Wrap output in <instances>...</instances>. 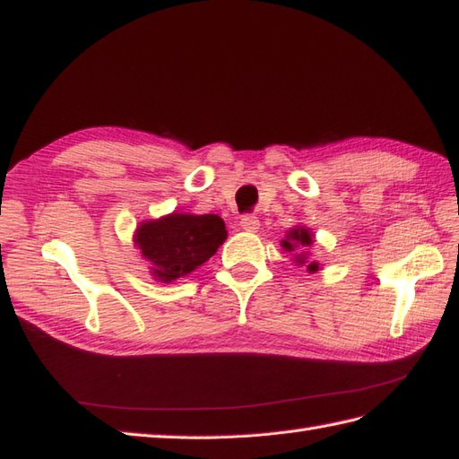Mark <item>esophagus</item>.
Returning a JSON list of instances; mask_svg holds the SVG:
<instances>
[{"label":"esophagus","mask_w":459,"mask_h":459,"mask_svg":"<svg viewBox=\"0 0 459 459\" xmlns=\"http://www.w3.org/2000/svg\"><path fill=\"white\" fill-rule=\"evenodd\" d=\"M240 227L245 229L247 232H256L258 227H260V221H258L256 214H242Z\"/></svg>","instance_id":"1"}]
</instances>
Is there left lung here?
Segmentation results:
<instances>
[{
  "label": "left lung",
  "mask_w": 459,
  "mask_h": 459,
  "mask_svg": "<svg viewBox=\"0 0 459 459\" xmlns=\"http://www.w3.org/2000/svg\"><path fill=\"white\" fill-rule=\"evenodd\" d=\"M296 245H301V247H309L311 245V235L307 229H294L288 232V240H281V247L288 248V250H294ZM296 262H299V264H304L306 262V256L298 255L296 256ZM309 270H317V264L316 262H311V264L307 266Z\"/></svg>",
  "instance_id": "1"
}]
</instances>
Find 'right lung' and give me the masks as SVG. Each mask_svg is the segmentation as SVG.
<instances>
[{"mask_svg": "<svg viewBox=\"0 0 459 459\" xmlns=\"http://www.w3.org/2000/svg\"><path fill=\"white\" fill-rule=\"evenodd\" d=\"M224 238L227 229L217 214L173 212L142 224L135 245L153 264V276L171 281L207 262Z\"/></svg>", "mask_w": 459, "mask_h": 459, "instance_id": "1", "label": "right lung"}]
</instances>
